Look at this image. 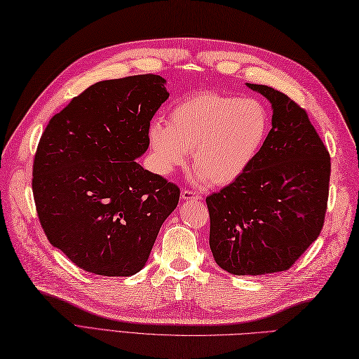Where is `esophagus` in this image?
Here are the masks:
<instances>
[{
    "instance_id": "1",
    "label": "esophagus",
    "mask_w": 359,
    "mask_h": 359,
    "mask_svg": "<svg viewBox=\"0 0 359 359\" xmlns=\"http://www.w3.org/2000/svg\"><path fill=\"white\" fill-rule=\"evenodd\" d=\"M181 199L182 201H190V199H203V196H201L198 191H194V190H182L181 194Z\"/></svg>"
}]
</instances>
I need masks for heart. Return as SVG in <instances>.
I'll use <instances>...</instances> for the list:
<instances>
[{
    "label": "heart",
    "mask_w": 359,
    "mask_h": 359,
    "mask_svg": "<svg viewBox=\"0 0 359 359\" xmlns=\"http://www.w3.org/2000/svg\"><path fill=\"white\" fill-rule=\"evenodd\" d=\"M269 126V112L256 99L212 90L194 93L173 104L165 126L151 125L155 168L169 175L191 152L198 181L233 184L256 161Z\"/></svg>",
    "instance_id": "obj_1"
}]
</instances>
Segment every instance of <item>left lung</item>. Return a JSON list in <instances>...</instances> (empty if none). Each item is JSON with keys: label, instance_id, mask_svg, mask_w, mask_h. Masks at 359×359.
I'll return each instance as SVG.
<instances>
[{"label": "left lung", "instance_id": "left-lung-1", "mask_svg": "<svg viewBox=\"0 0 359 359\" xmlns=\"http://www.w3.org/2000/svg\"><path fill=\"white\" fill-rule=\"evenodd\" d=\"M247 85L273 104V128L243 177L205 203L216 264L236 276H260L290 269L320 236L330 155L299 103L271 86Z\"/></svg>", "mask_w": 359, "mask_h": 359}]
</instances>
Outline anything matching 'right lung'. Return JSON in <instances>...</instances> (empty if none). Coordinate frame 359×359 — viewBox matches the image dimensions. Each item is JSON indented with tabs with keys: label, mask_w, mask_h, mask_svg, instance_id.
Segmentation results:
<instances>
[{
	"label": "right lung",
	"mask_w": 359,
	"mask_h": 359,
	"mask_svg": "<svg viewBox=\"0 0 359 359\" xmlns=\"http://www.w3.org/2000/svg\"><path fill=\"white\" fill-rule=\"evenodd\" d=\"M164 79L128 76L88 86L50 118L33 161L43 233L88 273L128 277L144 266L180 187L135 158L168 100Z\"/></svg>",
	"instance_id": "right-lung-1"
}]
</instances>
